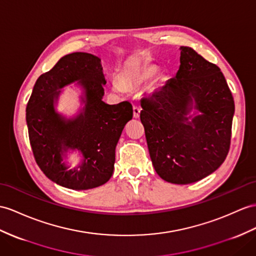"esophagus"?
<instances>
[{
	"label": "esophagus",
	"instance_id": "1",
	"mask_svg": "<svg viewBox=\"0 0 256 256\" xmlns=\"http://www.w3.org/2000/svg\"><path fill=\"white\" fill-rule=\"evenodd\" d=\"M140 112H141V108L139 106H134V118H139Z\"/></svg>",
	"mask_w": 256,
	"mask_h": 256
}]
</instances>
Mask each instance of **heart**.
Masks as SVG:
<instances>
[{
	"mask_svg": "<svg viewBox=\"0 0 256 256\" xmlns=\"http://www.w3.org/2000/svg\"><path fill=\"white\" fill-rule=\"evenodd\" d=\"M155 72L151 68H141L136 70H128L124 74V81L116 80L114 81V88L117 91H122L124 89V84H132V86H140L146 84L148 80H151L154 76Z\"/></svg>",
	"mask_w": 256,
	"mask_h": 256,
	"instance_id": "b5f03b06",
	"label": "heart"
}]
</instances>
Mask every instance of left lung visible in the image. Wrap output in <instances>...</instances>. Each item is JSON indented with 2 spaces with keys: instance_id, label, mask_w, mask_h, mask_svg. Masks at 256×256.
I'll return each mask as SVG.
<instances>
[{
  "instance_id": "1",
  "label": "left lung",
  "mask_w": 256,
  "mask_h": 256,
  "mask_svg": "<svg viewBox=\"0 0 256 256\" xmlns=\"http://www.w3.org/2000/svg\"><path fill=\"white\" fill-rule=\"evenodd\" d=\"M141 108L150 158L165 182H196L224 163L232 140L234 101L220 67L194 50L180 48L176 77L143 98ZM192 109L200 114L189 116Z\"/></svg>"
}]
</instances>
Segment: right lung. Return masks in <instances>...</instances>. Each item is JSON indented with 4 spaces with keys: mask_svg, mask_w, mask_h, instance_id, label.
Returning <instances> with one entry per match:
<instances>
[{
    "mask_svg": "<svg viewBox=\"0 0 256 256\" xmlns=\"http://www.w3.org/2000/svg\"><path fill=\"white\" fill-rule=\"evenodd\" d=\"M74 82L84 91L85 106L77 116L66 118L56 112L54 104L60 89ZM105 84L101 60L84 52L63 56L36 81L26 108L31 148L43 174L65 188L93 189L113 175L117 142L134 110L128 101L103 102ZM70 149L83 155L74 170L62 162Z\"/></svg>",
    "mask_w": 256,
    "mask_h": 256,
    "instance_id": "obj_1",
    "label": "right lung"
}]
</instances>
